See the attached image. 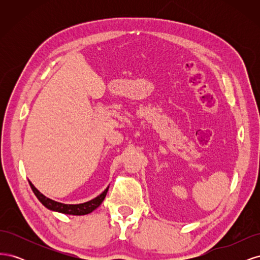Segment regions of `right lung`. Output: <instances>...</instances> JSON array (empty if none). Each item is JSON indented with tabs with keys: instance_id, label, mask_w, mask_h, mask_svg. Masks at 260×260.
I'll list each match as a JSON object with an SVG mask.
<instances>
[{
	"instance_id": "obj_1",
	"label": "right lung",
	"mask_w": 260,
	"mask_h": 260,
	"mask_svg": "<svg viewBox=\"0 0 260 260\" xmlns=\"http://www.w3.org/2000/svg\"><path fill=\"white\" fill-rule=\"evenodd\" d=\"M29 184H30L31 188H32V191H34L35 195L37 196V199L42 203L43 206H45L46 208L50 210H53V211L61 212V214H66V215H75V216L88 215L94 209H96L101 205L102 202L104 201L105 196L107 194V191H108V187H109V186H107L100 195H98L96 198H94L93 200H91L89 202H85L82 204H64V203H59V202L53 201L49 198H46L45 195H43L32 183H31V181H29Z\"/></svg>"
}]
</instances>
